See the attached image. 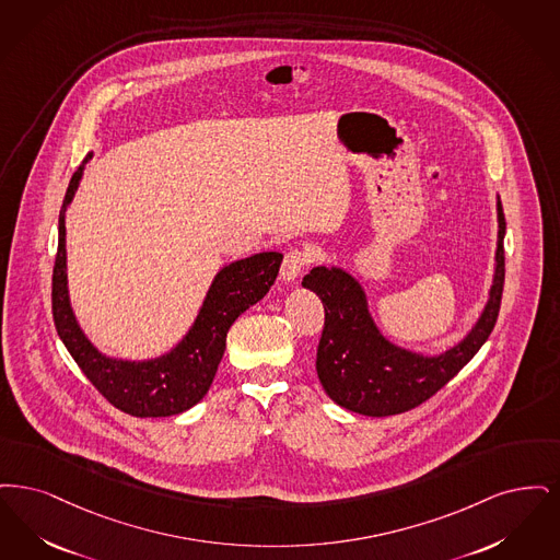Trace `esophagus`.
I'll return each mask as SVG.
<instances>
[{"label":"esophagus","mask_w":560,"mask_h":560,"mask_svg":"<svg viewBox=\"0 0 560 560\" xmlns=\"http://www.w3.org/2000/svg\"><path fill=\"white\" fill-rule=\"evenodd\" d=\"M312 264V253L303 250V248H291L287 255H284V261H282V268H280V276L284 282H292L294 278H299V273L303 271L305 266Z\"/></svg>","instance_id":"esophagus-1"}]
</instances>
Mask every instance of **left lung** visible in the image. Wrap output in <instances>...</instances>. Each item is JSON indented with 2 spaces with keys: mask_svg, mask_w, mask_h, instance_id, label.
<instances>
[{
  "mask_svg": "<svg viewBox=\"0 0 560 560\" xmlns=\"http://www.w3.org/2000/svg\"><path fill=\"white\" fill-rule=\"evenodd\" d=\"M506 219L498 200L495 271L486 310L463 341L439 355H422L390 342L368 312L362 284L341 268H314L303 287L324 305V330L316 370L328 397L351 412L393 416L408 412L445 387L483 347L500 314L504 291Z\"/></svg>",
  "mask_w": 560,
  "mask_h": 560,
  "instance_id": "8db88e82",
  "label": "left lung"
}]
</instances>
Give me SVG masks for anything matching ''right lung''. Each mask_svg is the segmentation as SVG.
<instances>
[{"instance_id":"1","label":"right lung","mask_w":560,"mask_h":560,"mask_svg":"<svg viewBox=\"0 0 560 560\" xmlns=\"http://www.w3.org/2000/svg\"><path fill=\"white\" fill-rule=\"evenodd\" d=\"M90 159L92 152L74 171L58 218V253L51 276V314L58 337L90 383L117 410L138 418L186 412L211 387L225 351L230 326L250 305L268 294L282 264V253H257L219 269L192 328L170 353L147 362L106 358L79 328L67 287L65 218Z\"/></svg>"}]
</instances>
